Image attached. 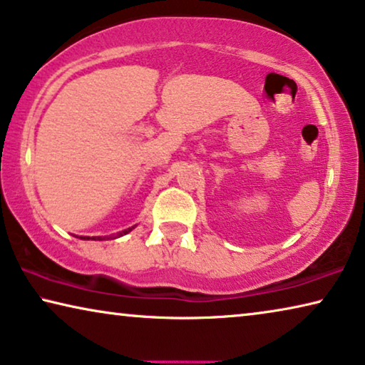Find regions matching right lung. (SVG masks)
<instances>
[{"mask_svg": "<svg viewBox=\"0 0 365 365\" xmlns=\"http://www.w3.org/2000/svg\"><path fill=\"white\" fill-rule=\"evenodd\" d=\"M135 228V227H132V228H127V230H124V232H120V233H117V237H93L91 240H106V238H119V237H122V235H127L128 232H132V230ZM80 240H89V237H78Z\"/></svg>", "mask_w": 365, "mask_h": 365, "instance_id": "add662e5", "label": "right lung"}]
</instances>
